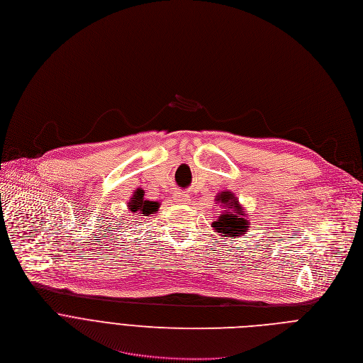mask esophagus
<instances>
[{
    "label": "esophagus",
    "mask_w": 363,
    "mask_h": 363,
    "mask_svg": "<svg viewBox=\"0 0 363 363\" xmlns=\"http://www.w3.org/2000/svg\"><path fill=\"white\" fill-rule=\"evenodd\" d=\"M176 200H177V201H187V200H189V197H187V196H182V194H179V196H176Z\"/></svg>",
    "instance_id": "34e87169"
}]
</instances>
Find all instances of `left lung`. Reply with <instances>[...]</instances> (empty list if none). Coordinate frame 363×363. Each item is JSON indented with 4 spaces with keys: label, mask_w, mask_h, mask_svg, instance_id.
Instances as JSON below:
<instances>
[{
    "label": "left lung",
    "mask_w": 363,
    "mask_h": 363,
    "mask_svg": "<svg viewBox=\"0 0 363 363\" xmlns=\"http://www.w3.org/2000/svg\"><path fill=\"white\" fill-rule=\"evenodd\" d=\"M216 204L220 206V214L211 228L223 238H240L250 229L247 214L232 191H222L216 196Z\"/></svg>",
    "instance_id": "8db88e82"
}]
</instances>
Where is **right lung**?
Segmentation results:
<instances>
[{
  "label": "right lung",
  "instance_id": "obj_1",
  "mask_svg": "<svg viewBox=\"0 0 363 363\" xmlns=\"http://www.w3.org/2000/svg\"><path fill=\"white\" fill-rule=\"evenodd\" d=\"M160 204L157 201H150L144 199V190L137 189L134 194L131 196L130 201L127 203V213H131V216H152L159 210Z\"/></svg>",
  "mask_w": 363,
  "mask_h": 363
}]
</instances>
